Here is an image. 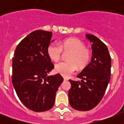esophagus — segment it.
Segmentation results:
<instances>
[{
    "mask_svg": "<svg viewBox=\"0 0 124 124\" xmlns=\"http://www.w3.org/2000/svg\"><path fill=\"white\" fill-rule=\"evenodd\" d=\"M64 80H65V81H66V80H68V78L64 77Z\"/></svg>",
    "mask_w": 124,
    "mask_h": 124,
    "instance_id": "1",
    "label": "esophagus"
}]
</instances>
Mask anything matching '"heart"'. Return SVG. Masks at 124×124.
<instances>
[{"mask_svg":"<svg viewBox=\"0 0 124 124\" xmlns=\"http://www.w3.org/2000/svg\"><path fill=\"white\" fill-rule=\"evenodd\" d=\"M69 53L66 62L56 64L54 70L56 73L64 77H69L78 68L82 70L86 67L90 61L91 52L90 49L85 47L84 43L76 38H69L62 40L60 45L52 42L47 48L49 58L54 62L60 60L62 53Z\"/></svg>","mask_w":124,"mask_h":124,"instance_id":"b5f03b06","label":"heart"}]
</instances>
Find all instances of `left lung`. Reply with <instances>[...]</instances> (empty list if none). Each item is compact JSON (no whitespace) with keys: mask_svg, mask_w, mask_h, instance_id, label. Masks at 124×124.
Listing matches in <instances>:
<instances>
[{"mask_svg":"<svg viewBox=\"0 0 124 124\" xmlns=\"http://www.w3.org/2000/svg\"><path fill=\"white\" fill-rule=\"evenodd\" d=\"M92 43L91 62L77 75L80 81L70 80V106L78 111H89L96 107L103 98L109 82L111 58L106 45L93 35H86Z\"/></svg>","mask_w":124,"mask_h":124,"instance_id":"left-lung-1","label":"left lung"}]
</instances>
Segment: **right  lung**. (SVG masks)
Instances as JSON below:
<instances>
[{
	"mask_svg": "<svg viewBox=\"0 0 124 124\" xmlns=\"http://www.w3.org/2000/svg\"><path fill=\"white\" fill-rule=\"evenodd\" d=\"M52 32L36 30L22 40L12 59V83L17 96L28 109L48 111L63 82L60 74L47 76L54 68L47 53Z\"/></svg>",
	"mask_w": 124,
	"mask_h": 124,
	"instance_id": "1",
	"label": "right lung"
}]
</instances>
